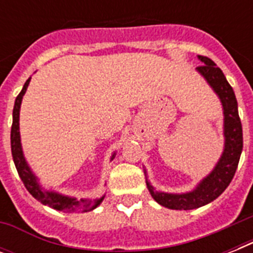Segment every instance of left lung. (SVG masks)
<instances>
[{"mask_svg": "<svg viewBox=\"0 0 253 253\" xmlns=\"http://www.w3.org/2000/svg\"><path fill=\"white\" fill-rule=\"evenodd\" d=\"M198 59L204 64L197 67V71L205 77V80L212 87V90L218 94L223 106L224 150L212 172L205 177L193 192L184 194L156 192L154 186L147 181V188L152 198L164 208L173 210L198 209L218 198L234 178L239 164L240 154L243 150V130L238 113L235 93L226 80L223 72L216 67L211 59L206 56H198Z\"/></svg>", "mask_w": 253, "mask_h": 253, "instance_id": "1", "label": "left lung"}]
</instances>
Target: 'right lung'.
<instances>
[{
    "label": "right lung",
    "mask_w": 253,
    "mask_h": 253,
    "mask_svg": "<svg viewBox=\"0 0 253 253\" xmlns=\"http://www.w3.org/2000/svg\"><path fill=\"white\" fill-rule=\"evenodd\" d=\"M29 80L26 81L23 85V89L21 93L17 95L15 103H14L13 109V125H11V134H10V140H11V155H13L14 164L18 170V174L21 177L22 182L25 184L26 189L29 190L31 196L38 200L41 204L49 206V208L55 209V210H61L64 212H81V211H90L95 209L101 202H102L103 197L99 200H80L77 201L76 198L72 197L63 196L56 192H45L42 189V186L38 184V180L35 174L31 172L30 167L26 163V159L23 156V151L21 146V135H19V109H21L22 98L25 95L27 86L30 84ZM114 158V155H113ZM111 158V159H113Z\"/></svg>",
    "instance_id": "add662e5"
}]
</instances>
